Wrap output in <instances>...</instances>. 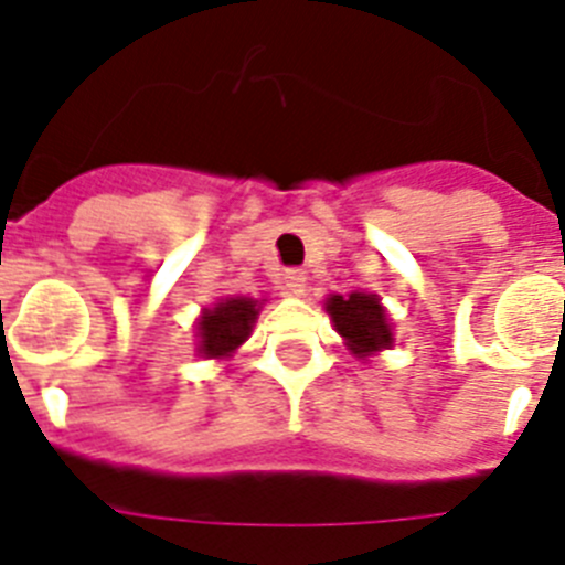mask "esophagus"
<instances>
[{"mask_svg":"<svg viewBox=\"0 0 565 565\" xmlns=\"http://www.w3.org/2000/svg\"><path fill=\"white\" fill-rule=\"evenodd\" d=\"M284 287H287L292 296H305V287H307L305 269H287V273H284Z\"/></svg>","mask_w":565,"mask_h":565,"instance_id":"1","label":"esophagus"}]
</instances>
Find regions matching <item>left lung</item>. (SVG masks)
<instances>
[{
    "instance_id": "obj_1",
    "label": "left lung",
    "mask_w": 565,
    "mask_h": 565,
    "mask_svg": "<svg viewBox=\"0 0 565 565\" xmlns=\"http://www.w3.org/2000/svg\"><path fill=\"white\" fill-rule=\"evenodd\" d=\"M327 312L333 319L335 333L344 339L355 359H371L379 350L393 344L391 319L382 307V298L373 292H350V296L327 298Z\"/></svg>"
}]
</instances>
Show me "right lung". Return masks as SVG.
<instances>
[{"label": "right lung", "mask_w": 565, "mask_h": 565, "mask_svg": "<svg viewBox=\"0 0 565 565\" xmlns=\"http://www.w3.org/2000/svg\"><path fill=\"white\" fill-rule=\"evenodd\" d=\"M258 298H221L215 307H206L198 319V353L206 359H226L249 339L258 319Z\"/></svg>", "instance_id": "obj_1"}]
</instances>
